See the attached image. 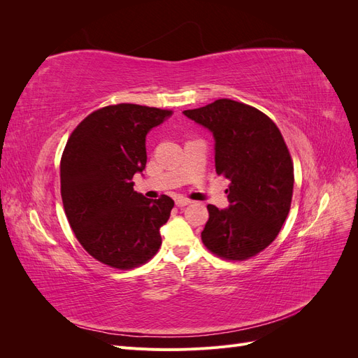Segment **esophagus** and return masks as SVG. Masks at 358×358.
Returning <instances> with one entry per match:
<instances>
[{"label":"esophagus","mask_w":358,"mask_h":358,"mask_svg":"<svg viewBox=\"0 0 358 358\" xmlns=\"http://www.w3.org/2000/svg\"><path fill=\"white\" fill-rule=\"evenodd\" d=\"M189 203H191V200H188L185 197H178L176 199V206H179V208H183V206H187Z\"/></svg>","instance_id":"obj_1"}]
</instances>
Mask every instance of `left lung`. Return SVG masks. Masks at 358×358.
Instances as JSON below:
<instances>
[{"label":"left lung","instance_id":"obj_1","mask_svg":"<svg viewBox=\"0 0 358 358\" xmlns=\"http://www.w3.org/2000/svg\"><path fill=\"white\" fill-rule=\"evenodd\" d=\"M183 113L210 129L216 173L230 180V208L208 206L201 241L216 257L245 262L276 239L288 216L294 166L285 140L267 115L230 99Z\"/></svg>","mask_w":358,"mask_h":358}]
</instances>
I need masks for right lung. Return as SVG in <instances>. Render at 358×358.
I'll return each mask as SVG.
<instances>
[{"mask_svg": "<svg viewBox=\"0 0 358 358\" xmlns=\"http://www.w3.org/2000/svg\"><path fill=\"white\" fill-rule=\"evenodd\" d=\"M171 110L112 104L73 129L61 157V197L79 243L96 262L117 270L148 263L161 246L159 229L175 206L133 189L146 166V134Z\"/></svg>", "mask_w": 358, "mask_h": 358, "instance_id": "1", "label": "right lung"}]
</instances>
